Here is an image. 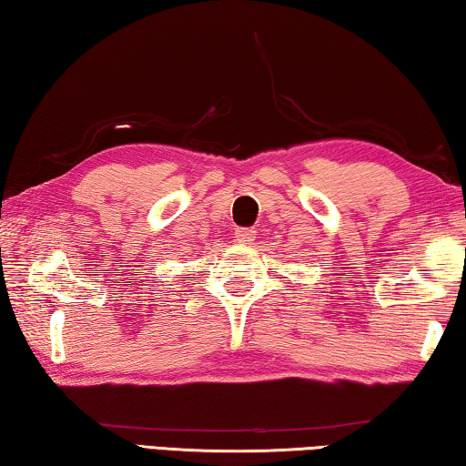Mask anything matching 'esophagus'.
Here are the masks:
<instances>
[{
    "label": "esophagus",
    "instance_id": "34e87169",
    "mask_svg": "<svg viewBox=\"0 0 466 466\" xmlns=\"http://www.w3.org/2000/svg\"><path fill=\"white\" fill-rule=\"evenodd\" d=\"M234 238H236V242H240V244H250L252 240L257 238V232L250 230V228H238V230L234 232Z\"/></svg>",
    "mask_w": 466,
    "mask_h": 466
}]
</instances>
